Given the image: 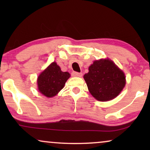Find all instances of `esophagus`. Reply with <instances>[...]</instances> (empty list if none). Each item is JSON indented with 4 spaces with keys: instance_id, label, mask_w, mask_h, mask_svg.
Instances as JSON below:
<instances>
[{
    "instance_id": "34e87169",
    "label": "esophagus",
    "mask_w": 150,
    "mask_h": 150,
    "mask_svg": "<svg viewBox=\"0 0 150 150\" xmlns=\"http://www.w3.org/2000/svg\"><path fill=\"white\" fill-rule=\"evenodd\" d=\"M71 75H72L73 76L81 77L82 76H83V74H82L81 72H76V71H73V72L71 73Z\"/></svg>"
}]
</instances>
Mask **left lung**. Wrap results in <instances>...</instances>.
Returning <instances> with one entry per match:
<instances>
[{
	"mask_svg": "<svg viewBox=\"0 0 150 150\" xmlns=\"http://www.w3.org/2000/svg\"><path fill=\"white\" fill-rule=\"evenodd\" d=\"M84 79L91 95L103 102L117 97L126 84L124 72L109 59L94 61Z\"/></svg>",
	"mask_w": 150,
	"mask_h": 150,
	"instance_id": "8db88e82",
	"label": "left lung"
}]
</instances>
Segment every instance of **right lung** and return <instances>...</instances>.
Instances as JSON below:
<instances>
[{
  "label": "right lung",
  "mask_w": 150,
  "mask_h": 150,
  "mask_svg": "<svg viewBox=\"0 0 150 150\" xmlns=\"http://www.w3.org/2000/svg\"><path fill=\"white\" fill-rule=\"evenodd\" d=\"M69 76L68 72H63L57 63L53 62L39 76V91L46 97H53L63 89Z\"/></svg>",
  "instance_id": "right-lung-1"
}]
</instances>
